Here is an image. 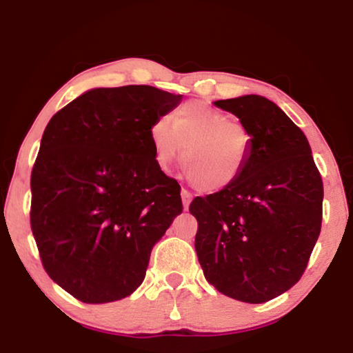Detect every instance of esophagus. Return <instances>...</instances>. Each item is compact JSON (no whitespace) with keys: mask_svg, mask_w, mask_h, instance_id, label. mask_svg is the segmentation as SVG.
I'll use <instances>...</instances> for the list:
<instances>
[{"mask_svg":"<svg viewBox=\"0 0 353 353\" xmlns=\"http://www.w3.org/2000/svg\"><path fill=\"white\" fill-rule=\"evenodd\" d=\"M181 199H183V207H185V210H188V207H190V204H191V194L188 191H185L183 190L181 191Z\"/></svg>","mask_w":353,"mask_h":353,"instance_id":"obj_1","label":"esophagus"}]
</instances>
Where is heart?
I'll use <instances>...</instances> for the list:
<instances>
[{"instance_id": "b5f03b06", "label": "heart", "mask_w": 353, "mask_h": 353, "mask_svg": "<svg viewBox=\"0 0 353 353\" xmlns=\"http://www.w3.org/2000/svg\"><path fill=\"white\" fill-rule=\"evenodd\" d=\"M167 119L149 127L154 159L168 168L180 159L199 190L219 192L243 176L252 151V134L230 114L202 101L183 104Z\"/></svg>"}]
</instances>
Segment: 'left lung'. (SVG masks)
<instances>
[{
  "label": "left lung",
  "mask_w": 353,
  "mask_h": 353,
  "mask_svg": "<svg viewBox=\"0 0 353 353\" xmlns=\"http://www.w3.org/2000/svg\"><path fill=\"white\" fill-rule=\"evenodd\" d=\"M252 134V151L233 186L196 197L194 248L204 276L236 301L263 303L305 272L321 230L323 181L301 128L259 94L220 99Z\"/></svg>",
  "instance_id": "obj_1"
}]
</instances>
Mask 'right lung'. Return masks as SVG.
<instances>
[{"label": "right lung", "instance_id": "right-lung-1", "mask_svg": "<svg viewBox=\"0 0 353 353\" xmlns=\"http://www.w3.org/2000/svg\"><path fill=\"white\" fill-rule=\"evenodd\" d=\"M181 94L148 85L93 88L52 115L30 178V223L46 273L85 303L141 286L183 212L180 185L154 159L149 127Z\"/></svg>", "mask_w": 353, "mask_h": 353}]
</instances>
